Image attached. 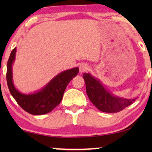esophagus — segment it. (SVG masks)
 <instances>
[{
  "label": "esophagus",
  "instance_id": "esophagus-1",
  "mask_svg": "<svg viewBox=\"0 0 152 152\" xmlns=\"http://www.w3.org/2000/svg\"><path fill=\"white\" fill-rule=\"evenodd\" d=\"M89 69V66L86 64H82L80 66V72H84Z\"/></svg>",
  "mask_w": 152,
  "mask_h": 152
}]
</instances>
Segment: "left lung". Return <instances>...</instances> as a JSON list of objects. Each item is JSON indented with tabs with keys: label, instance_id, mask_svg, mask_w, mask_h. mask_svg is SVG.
I'll return each mask as SVG.
<instances>
[{
	"label": "left lung",
	"instance_id": "left-lung-1",
	"mask_svg": "<svg viewBox=\"0 0 152 152\" xmlns=\"http://www.w3.org/2000/svg\"><path fill=\"white\" fill-rule=\"evenodd\" d=\"M86 93L93 104L105 113H117L133 104L137 97L124 98L114 95L108 90L101 81L90 73H84Z\"/></svg>",
	"mask_w": 152,
	"mask_h": 152
}]
</instances>
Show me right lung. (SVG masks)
<instances>
[{"instance_id":"obj_1","label":"right lung","mask_w":152,"mask_h":152,"mask_svg":"<svg viewBox=\"0 0 152 152\" xmlns=\"http://www.w3.org/2000/svg\"><path fill=\"white\" fill-rule=\"evenodd\" d=\"M16 53V48H14L7 64V83L11 95L23 109L32 115H43L52 111L61 102L66 86L78 74L79 68L62 71L39 90L23 93L14 84L12 66L15 61Z\"/></svg>"}]
</instances>
